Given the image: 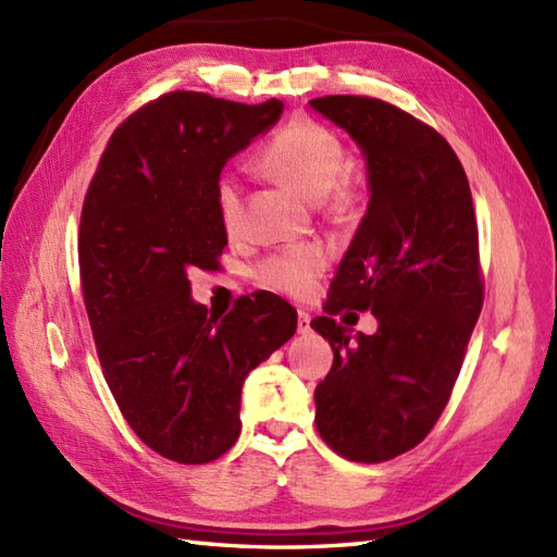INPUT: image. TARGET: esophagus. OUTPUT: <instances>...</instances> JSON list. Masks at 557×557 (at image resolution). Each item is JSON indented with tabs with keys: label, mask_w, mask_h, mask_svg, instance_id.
I'll return each mask as SVG.
<instances>
[{
	"label": "esophagus",
	"mask_w": 557,
	"mask_h": 557,
	"mask_svg": "<svg viewBox=\"0 0 557 557\" xmlns=\"http://www.w3.org/2000/svg\"><path fill=\"white\" fill-rule=\"evenodd\" d=\"M310 332V315L306 310H298V334Z\"/></svg>",
	"instance_id": "esophagus-1"
}]
</instances>
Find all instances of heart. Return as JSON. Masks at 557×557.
<instances>
[{"label":"heart","instance_id":"b5f03b06","mask_svg":"<svg viewBox=\"0 0 557 557\" xmlns=\"http://www.w3.org/2000/svg\"><path fill=\"white\" fill-rule=\"evenodd\" d=\"M265 176L287 185L294 193L318 202L320 211L336 225H350L362 216L367 202L364 185L346 174V146L332 129L308 117H294L265 140L259 152ZM213 205L225 233H237L245 219L242 183L225 169L213 183ZM326 268V251L306 245L275 253L259 265L263 287L306 298Z\"/></svg>","mask_w":557,"mask_h":557}]
</instances>
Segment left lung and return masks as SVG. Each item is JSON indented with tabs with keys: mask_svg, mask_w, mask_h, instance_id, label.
I'll list each match as a JSON object with an SVG mask.
<instances>
[{
	"mask_svg": "<svg viewBox=\"0 0 557 557\" xmlns=\"http://www.w3.org/2000/svg\"><path fill=\"white\" fill-rule=\"evenodd\" d=\"M310 106L367 157L369 209L310 326L334 364L315 388V425L336 454L391 461L445 411L484 301L478 221L459 157L433 126L369 96ZM372 309L376 335L350 339L333 315Z\"/></svg>",
	"mask_w": 557,
	"mask_h": 557,
	"instance_id": "1",
	"label": "left lung"
}]
</instances>
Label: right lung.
<instances>
[{
  "label": "right lung",
  "instance_id": "right-lung-1",
  "mask_svg": "<svg viewBox=\"0 0 557 557\" xmlns=\"http://www.w3.org/2000/svg\"><path fill=\"white\" fill-rule=\"evenodd\" d=\"M282 110L169 91L117 126L84 197L79 282L98 360L126 423L169 461L209 463L235 445L242 383L296 332L277 294L242 296L219 320L188 280L219 270L227 247L213 205L223 164Z\"/></svg>",
  "mask_w": 557,
  "mask_h": 557
}]
</instances>
